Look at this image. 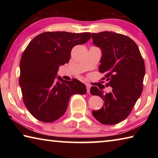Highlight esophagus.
Wrapping results in <instances>:
<instances>
[{"mask_svg": "<svg viewBox=\"0 0 158 158\" xmlns=\"http://www.w3.org/2000/svg\"><path fill=\"white\" fill-rule=\"evenodd\" d=\"M86 89H87V93H90V85L87 84L86 85Z\"/></svg>", "mask_w": 158, "mask_h": 158, "instance_id": "34e87169", "label": "esophagus"}]
</instances>
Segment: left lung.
Returning a JSON list of instances; mask_svg holds the SVG:
<instances>
[{
  "instance_id": "left-lung-1",
  "label": "left lung",
  "mask_w": 158,
  "mask_h": 158,
  "mask_svg": "<svg viewBox=\"0 0 158 158\" xmlns=\"http://www.w3.org/2000/svg\"><path fill=\"white\" fill-rule=\"evenodd\" d=\"M93 44L100 47L102 56L99 72L105 74L112 91L105 94L92 86L93 95L102 98L104 105L93 111L95 119L104 125H115L129 116L143 90L145 75L144 60L137 44L129 37L112 31L92 34Z\"/></svg>"
}]
</instances>
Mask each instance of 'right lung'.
<instances>
[{
  "instance_id": "right-lung-1",
  "label": "right lung",
  "mask_w": 158,
  "mask_h": 158,
  "mask_svg": "<svg viewBox=\"0 0 158 158\" xmlns=\"http://www.w3.org/2000/svg\"><path fill=\"white\" fill-rule=\"evenodd\" d=\"M91 33L44 32L32 40L20 60L19 85L28 111L39 121L52 123L65 114L73 95L86 93L79 80L58 77L60 65L68 63L71 50L89 40Z\"/></svg>"
}]
</instances>
